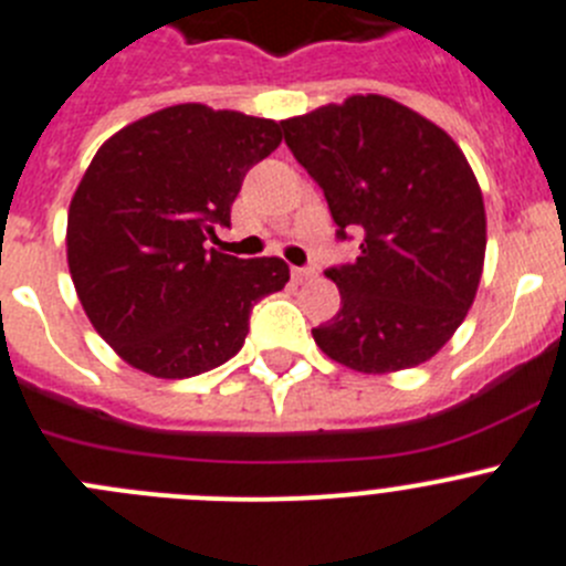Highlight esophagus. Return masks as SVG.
Here are the masks:
<instances>
[{
	"mask_svg": "<svg viewBox=\"0 0 566 566\" xmlns=\"http://www.w3.org/2000/svg\"><path fill=\"white\" fill-rule=\"evenodd\" d=\"M290 276H293L295 284H302V282H307V279L315 276V268H293V273H290Z\"/></svg>",
	"mask_w": 566,
	"mask_h": 566,
	"instance_id": "esophagus-1",
	"label": "esophagus"
}]
</instances>
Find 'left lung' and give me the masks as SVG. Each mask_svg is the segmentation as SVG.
Instances as JSON below:
<instances>
[{
	"mask_svg": "<svg viewBox=\"0 0 566 566\" xmlns=\"http://www.w3.org/2000/svg\"><path fill=\"white\" fill-rule=\"evenodd\" d=\"M284 144L324 188L338 237L360 256L329 268L340 310L318 349L364 375L426 364L457 333L485 264V202L454 137L386 95L282 120Z\"/></svg>",
	"mask_w": 566,
	"mask_h": 566,
	"instance_id": "obj_1",
	"label": "left lung"
}]
</instances>
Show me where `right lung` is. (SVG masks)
I'll return each instance as SVG.
<instances>
[{
  "label": "right lung",
  "mask_w": 566,
  "mask_h": 566,
  "mask_svg": "<svg viewBox=\"0 0 566 566\" xmlns=\"http://www.w3.org/2000/svg\"><path fill=\"white\" fill-rule=\"evenodd\" d=\"M282 124L177 104L104 140L67 213V264L95 333L151 378H195L242 349L251 307L287 284L279 256L206 251Z\"/></svg>",
  "instance_id": "add662e5"
}]
</instances>
